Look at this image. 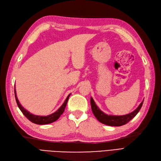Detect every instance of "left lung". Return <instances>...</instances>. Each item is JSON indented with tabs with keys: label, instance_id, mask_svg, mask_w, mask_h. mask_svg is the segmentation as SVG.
I'll list each match as a JSON object with an SVG mask.
<instances>
[{
	"label": "left lung",
	"instance_id": "8db88e82",
	"mask_svg": "<svg viewBox=\"0 0 161 161\" xmlns=\"http://www.w3.org/2000/svg\"><path fill=\"white\" fill-rule=\"evenodd\" d=\"M143 102L144 101H142V103L139 105L137 108L130 114L124 115H108L101 111L95 104L93 99L92 97L91 98V109L95 118L101 123L110 126H121L128 123L131 119H133L137 115L142 108Z\"/></svg>",
	"mask_w": 161,
	"mask_h": 161
}]
</instances>
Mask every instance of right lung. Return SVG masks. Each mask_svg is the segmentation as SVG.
I'll return each instance as SVG.
<instances>
[{
	"instance_id": "right-lung-1",
	"label": "right lung",
	"mask_w": 161,
	"mask_h": 161,
	"mask_svg": "<svg viewBox=\"0 0 161 161\" xmlns=\"http://www.w3.org/2000/svg\"><path fill=\"white\" fill-rule=\"evenodd\" d=\"M70 94L69 95V96L67 97V98L66 99V100L64 101V103L62 105V106L60 108L58 109L56 112L53 113L47 116H40V115H33L32 114H31L30 112H29L27 110H26L25 109H24V108H23V106H21V105L19 103V101L17 97V95H16V91L15 89H14V96H15V99L17 101V105L19 107V109L21 111V112L23 113V114L25 115L26 118L31 121V122L36 124H39V125H44V124H51L53 121H56L58 118H60V116L63 114V112L64 111L65 108L67 104V102L69 101V98L70 97Z\"/></svg>"
}]
</instances>
